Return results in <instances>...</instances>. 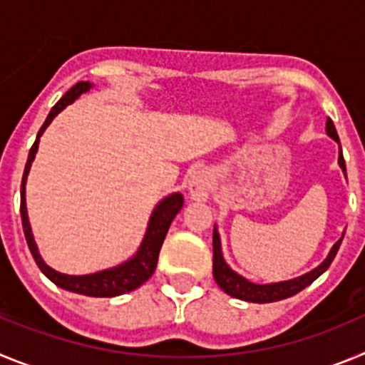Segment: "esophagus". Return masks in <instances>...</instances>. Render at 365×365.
<instances>
[{"label": "esophagus", "instance_id": "obj_1", "mask_svg": "<svg viewBox=\"0 0 365 365\" xmlns=\"http://www.w3.org/2000/svg\"><path fill=\"white\" fill-rule=\"evenodd\" d=\"M190 197L193 201H206L212 190V177L206 170H195L188 180Z\"/></svg>", "mask_w": 365, "mask_h": 365}]
</instances>
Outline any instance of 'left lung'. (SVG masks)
I'll return each instance as SVG.
<instances>
[{"mask_svg":"<svg viewBox=\"0 0 365 365\" xmlns=\"http://www.w3.org/2000/svg\"><path fill=\"white\" fill-rule=\"evenodd\" d=\"M325 130H327L329 137H333L334 140L340 144L336 128H334L331 118H327ZM338 164H340V168L344 170V173H346V160H344V155H341V148H340V157H338ZM341 240H344V237H341ZM341 240H338L336 243H334V247L331 248V252H329L327 259H325L320 267H316L314 270H311L309 274H303V276H299V278L289 279V282L257 285V283L248 282V279H245L243 276L234 272V270L225 263L221 254V241H219V234L217 230H214V279L228 296H234V298L237 299H245V302L270 303V302H279V299L291 298V296L298 294L299 291H303L305 287L311 285L316 278H320L322 274L329 269V265L333 263L334 256H336L338 248H340Z\"/></svg>","mask_w":365,"mask_h":365,"instance_id":"8db88e82","label":"left lung"}]
</instances>
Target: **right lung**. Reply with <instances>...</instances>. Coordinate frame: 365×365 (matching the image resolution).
Returning <instances> with one entry per match:
<instances>
[{"instance_id": "right-lung-1", "label": "right lung", "mask_w": 365, "mask_h": 365, "mask_svg": "<svg viewBox=\"0 0 365 365\" xmlns=\"http://www.w3.org/2000/svg\"><path fill=\"white\" fill-rule=\"evenodd\" d=\"M89 87H91L89 82H78L76 86L71 87L69 91L58 100L56 106L51 109L49 117L45 118L43 125H41L40 131H38L36 140H34L31 151H29L24 179H21V202H19V214H21V225H24V234L25 240H27L29 250H31L32 257L36 261L38 269H40L54 285L62 287L66 291L78 292V294L95 296V298H113V296L125 294V292L135 291L137 287H140L144 282H148V279L151 278V274L157 269L160 247H163L164 243L168 228H170L173 217L179 214L182 205H185V197H182L180 193H172L170 197H166L164 201H160L159 205H157V208H155L153 214H151L150 217V225H148L146 235H144L143 245L138 248V252L135 254L130 261H125V263L115 267V269L102 270V272L96 274H87V276H67V274H60L56 272V270L51 269V267L45 265L43 259H41L40 254H38L36 243H34V237H32L31 232V225H29L27 206H25V182H27L29 170H31V164L38 151V143H40V137L45 131V128L51 124V120L56 117L58 113L62 111L66 106H69L74 98H78L82 93H86Z\"/></svg>"}]
</instances>
